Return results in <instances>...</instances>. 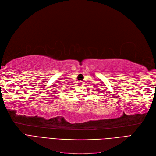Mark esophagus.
Returning a JSON list of instances; mask_svg holds the SVG:
<instances>
[{
	"label": "esophagus",
	"mask_w": 156,
	"mask_h": 156,
	"mask_svg": "<svg viewBox=\"0 0 156 156\" xmlns=\"http://www.w3.org/2000/svg\"><path fill=\"white\" fill-rule=\"evenodd\" d=\"M79 83L80 85H83V81H80Z\"/></svg>",
	"instance_id": "esophagus-1"
}]
</instances>
